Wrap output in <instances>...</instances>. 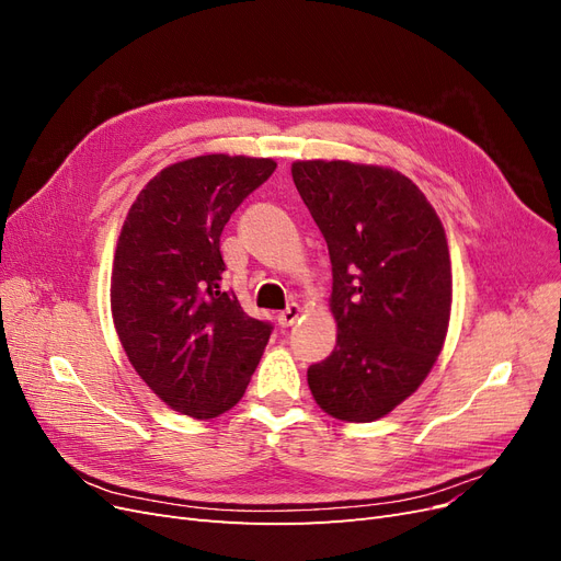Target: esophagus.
<instances>
[{
	"label": "esophagus",
	"mask_w": 561,
	"mask_h": 561,
	"mask_svg": "<svg viewBox=\"0 0 561 561\" xmlns=\"http://www.w3.org/2000/svg\"><path fill=\"white\" fill-rule=\"evenodd\" d=\"M299 313H301L299 304H287V309L278 313V325L280 328H293L295 322H297V318H299Z\"/></svg>",
	"instance_id": "obj_1"
}]
</instances>
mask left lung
<instances>
[{"instance_id":"1","label":"left lung","mask_w":561,"mask_h":561,"mask_svg":"<svg viewBox=\"0 0 561 561\" xmlns=\"http://www.w3.org/2000/svg\"><path fill=\"white\" fill-rule=\"evenodd\" d=\"M293 180L332 262L336 346L309 367L316 402L334 419H381L426 379L451 311L445 229L398 171L297 161Z\"/></svg>"}]
</instances>
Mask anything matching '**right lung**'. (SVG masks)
Returning a JSON list of instances; mask_svg holds the SVG:
<instances>
[{"label":"right lung","mask_w":561,"mask_h":561,"mask_svg":"<svg viewBox=\"0 0 561 561\" xmlns=\"http://www.w3.org/2000/svg\"><path fill=\"white\" fill-rule=\"evenodd\" d=\"M276 161L208 154L163 168L135 198L112 271L114 328L130 365L175 412L225 414L245 393L268 320L222 290L219 236Z\"/></svg>","instance_id":"add662e5"}]
</instances>
